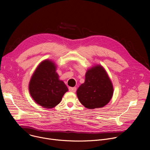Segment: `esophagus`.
<instances>
[{"label": "esophagus", "instance_id": "1", "mask_svg": "<svg viewBox=\"0 0 150 150\" xmlns=\"http://www.w3.org/2000/svg\"><path fill=\"white\" fill-rule=\"evenodd\" d=\"M69 90L71 92L75 93L76 91V87H69Z\"/></svg>", "mask_w": 150, "mask_h": 150}]
</instances>
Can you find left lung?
<instances>
[{
	"label": "left lung",
	"mask_w": 150,
	"mask_h": 150,
	"mask_svg": "<svg viewBox=\"0 0 150 150\" xmlns=\"http://www.w3.org/2000/svg\"><path fill=\"white\" fill-rule=\"evenodd\" d=\"M85 82L76 91L80 103L87 109L101 108L108 104L113 95V86L105 69L96 65L87 69Z\"/></svg>",
	"instance_id": "obj_1"
}]
</instances>
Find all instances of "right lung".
<instances>
[{"mask_svg": "<svg viewBox=\"0 0 150 150\" xmlns=\"http://www.w3.org/2000/svg\"><path fill=\"white\" fill-rule=\"evenodd\" d=\"M28 87L34 101L46 109L54 108L68 91L65 83L59 79L55 63L49 59L39 64L31 77Z\"/></svg>", "mask_w": 150, "mask_h": 150, "instance_id": "obj_1", "label": "right lung"}]
</instances>
